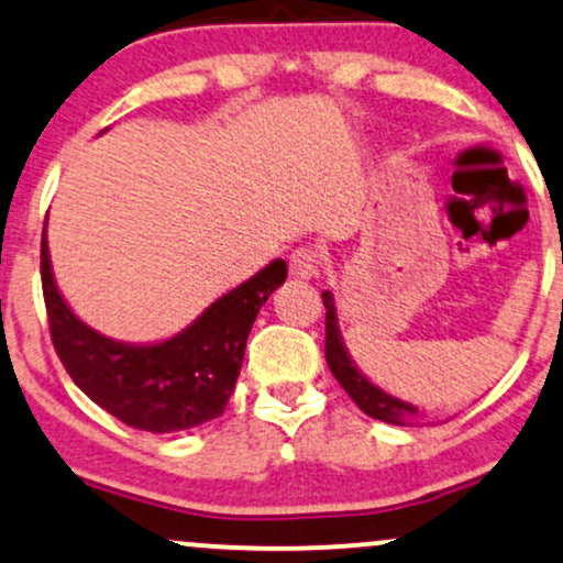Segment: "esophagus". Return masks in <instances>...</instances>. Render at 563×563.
Returning <instances> with one entry per match:
<instances>
[{
    "label": "esophagus",
    "instance_id": "34e87169",
    "mask_svg": "<svg viewBox=\"0 0 563 563\" xmlns=\"http://www.w3.org/2000/svg\"><path fill=\"white\" fill-rule=\"evenodd\" d=\"M317 267H320V262L311 249H296L288 260L290 277H296V280H311L317 275Z\"/></svg>",
    "mask_w": 563,
    "mask_h": 563
}]
</instances>
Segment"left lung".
Returning a JSON list of instances; mask_svg holds the SVG:
<instances>
[{
  "label": "left lung",
  "instance_id": "8db88e82",
  "mask_svg": "<svg viewBox=\"0 0 563 563\" xmlns=\"http://www.w3.org/2000/svg\"><path fill=\"white\" fill-rule=\"evenodd\" d=\"M322 303L328 309L324 314V358H328V367L335 375V380L341 383V388L349 393L351 401H354L364 415L372 419H380V422L390 424H422L428 419L419 417V409L415 404L401 401L393 393L383 390L380 385H375L356 367V362L351 358L346 341H343L341 328H338V307L335 296L330 290L322 294Z\"/></svg>",
  "mask_w": 563,
  "mask_h": 563
}]
</instances>
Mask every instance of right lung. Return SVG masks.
<instances>
[{"label": "right lung", "mask_w": 563, "mask_h": 563, "mask_svg": "<svg viewBox=\"0 0 563 563\" xmlns=\"http://www.w3.org/2000/svg\"><path fill=\"white\" fill-rule=\"evenodd\" d=\"M288 267L273 260L209 303L180 333L154 343H125L86 324L52 273L46 228L42 286L57 356L73 383L128 428L178 432L225 411L241 375L243 351L262 303L286 283Z\"/></svg>", "instance_id": "right-lung-1"}]
</instances>
